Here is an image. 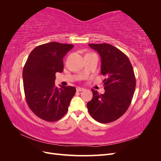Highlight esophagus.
Returning <instances> with one entry per match:
<instances>
[{"instance_id":"34e87169","label":"esophagus","mask_w":161,"mask_h":161,"mask_svg":"<svg viewBox=\"0 0 161 161\" xmlns=\"http://www.w3.org/2000/svg\"><path fill=\"white\" fill-rule=\"evenodd\" d=\"M85 91L84 88H80V87H76V91Z\"/></svg>"}]
</instances>
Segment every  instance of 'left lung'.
I'll return each mask as SVG.
<instances>
[{
	"label": "left lung",
	"mask_w": 161,
	"mask_h": 161,
	"mask_svg": "<svg viewBox=\"0 0 161 161\" xmlns=\"http://www.w3.org/2000/svg\"><path fill=\"white\" fill-rule=\"evenodd\" d=\"M99 53L101 72L105 92L92 89V98L87 109L92 118L100 123H110L119 118L128 109L136 88L133 67L128 56L109 43H89Z\"/></svg>",
	"instance_id": "8db88e82"
}]
</instances>
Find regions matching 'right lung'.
Returning a JSON list of instances; mask_svg holds the SVG:
<instances>
[{"instance_id": "add662e5", "label": "right lung", "mask_w": 161, "mask_h": 161, "mask_svg": "<svg viewBox=\"0 0 161 161\" xmlns=\"http://www.w3.org/2000/svg\"><path fill=\"white\" fill-rule=\"evenodd\" d=\"M74 45L50 42L31 51L23 70L27 103L38 118L56 121L68 111L76 92L71 86H55L56 73L64 69L63 58Z\"/></svg>"}]
</instances>
